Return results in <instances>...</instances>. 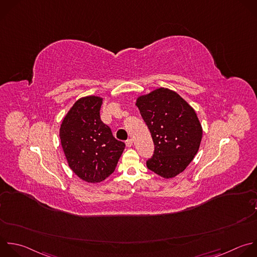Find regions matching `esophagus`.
<instances>
[{
	"label": "esophagus",
	"mask_w": 257,
	"mask_h": 257,
	"mask_svg": "<svg viewBox=\"0 0 257 257\" xmlns=\"http://www.w3.org/2000/svg\"><path fill=\"white\" fill-rule=\"evenodd\" d=\"M133 145V140L132 139H128L127 141H126V146L127 147H131Z\"/></svg>",
	"instance_id": "obj_1"
}]
</instances>
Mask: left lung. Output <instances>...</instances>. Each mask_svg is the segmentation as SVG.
Instances as JSON below:
<instances>
[{"label": "left lung", "instance_id": "1", "mask_svg": "<svg viewBox=\"0 0 257 257\" xmlns=\"http://www.w3.org/2000/svg\"><path fill=\"white\" fill-rule=\"evenodd\" d=\"M136 106L154 143L147 167L161 178H175L200 148L203 129L195 110L179 94L165 88L138 97Z\"/></svg>", "mask_w": 257, "mask_h": 257}]
</instances>
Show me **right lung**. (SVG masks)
I'll list each match as a JSON object with an SVG mask.
<instances>
[{"label":"right lung","instance_id":"right-lung-1","mask_svg":"<svg viewBox=\"0 0 257 257\" xmlns=\"http://www.w3.org/2000/svg\"><path fill=\"white\" fill-rule=\"evenodd\" d=\"M103 99L88 96L78 99L62 120L61 146L72 172L82 181L100 183L116 168L125 148L100 117Z\"/></svg>","mask_w":257,"mask_h":257}]
</instances>
